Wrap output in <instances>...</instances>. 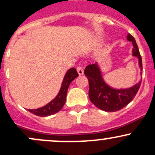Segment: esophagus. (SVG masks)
Listing matches in <instances>:
<instances>
[{
	"instance_id": "1",
	"label": "esophagus",
	"mask_w": 155,
	"mask_h": 155,
	"mask_svg": "<svg viewBox=\"0 0 155 155\" xmlns=\"http://www.w3.org/2000/svg\"><path fill=\"white\" fill-rule=\"evenodd\" d=\"M76 70H77V72L79 76H81V75H83V74H84V70H83L81 66H78Z\"/></svg>"
}]
</instances>
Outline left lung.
Returning <instances> with one entry per match:
<instances>
[{
	"mask_svg": "<svg viewBox=\"0 0 155 155\" xmlns=\"http://www.w3.org/2000/svg\"><path fill=\"white\" fill-rule=\"evenodd\" d=\"M127 40L132 42V54L138 58L139 66L143 71L142 58L135 38L129 34ZM84 74L89 81L90 100L96 107L106 112L118 111L130 103L137 94L142 81L128 89L115 90L104 82L97 63L87 66Z\"/></svg>",
	"mask_w": 155,
	"mask_h": 155,
	"instance_id": "8db88e82",
	"label": "left lung"
}]
</instances>
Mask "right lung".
Listing matches in <instances>:
<instances>
[{
  "mask_svg": "<svg viewBox=\"0 0 155 155\" xmlns=\"http://www.w3.org/2000/svg\"><path fill=\"white\" fill-rule=\"evenodd\" d=\"M78 76L79 74L74 68L69 69L64 76L63 81L62 83V87H61L60 91L57 97L45 106L35 109V110H28V111L34 115L41 117L48 116V115H51L58 113L59 110L63 107L64 103H65L66 96H67L68 89L70 84Z\"/></svg>",
  "mask_w": 155,
  "mask_h": 155,
  "instance_id": "right-lung-1",
  "label": "right lung"
}]
</instances>
